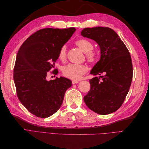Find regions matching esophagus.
Instances as JSON below:
<instances>
[{
  "mask_svg": "<svg viewBox=\"0 0 149 149\" xmlns=\"http://www.w3.org/2000/svg\"><path fill=\"white\" fill-rule=\"evenodd\" d=\"M79 83V81H76V80H73L72 81V84H77Z\"/></svg>",
  "mask_w": 149,
  "mask_h": 149,
  "instance_id": "esophagus-1",
  "label": "esophagus"
}]
</instances>
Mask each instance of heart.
<instances>
[{
  "label": "heart",
  "mask_w": 149,
  "mask_h": 149,
  "mask_svg": "<svg viewBox=\"0 0 149 149\" xmlns=\"http://www.w3.org/2000/svg\"><path fill=\"white\" fill-rule=\"evenodd\" d=\"M81 50L85 53L88 61L91 63L96 62L100 57V53L96 50H93V43L86 39L81 38L75 42ZM67 49L66 45H63L58 52V59L64 61L66 59ZM62 73L66 78L73 80H78L82 77L83 75L88 71V67L85 65H78L70 63L62 68Z\"/></svg>",
  "instance_id": "heart-1"
}]
</instances>
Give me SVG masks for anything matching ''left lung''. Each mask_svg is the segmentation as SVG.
I'll use <instances>...</instances> for the list:
<instances>
[{"instance_id":"obj_1","label":"left lung","mask_w":149,"mask_h":149,"mask_svg":"<svg viewBox=\"0 0 149 149\" xmlns=\"http://www.w3.org/2000/svg\"><path fill=\"white\" fill-rule=\"evenodd\" d=\"M81 35L100 46L101 58L91 74V88L84 97L86 106L96 113H112L122 106L132 80V63L127 48L115 31L108 27L85 28ZM103 74L104 76H101ZM100 77L102 78L101 80Z\"/></svg>"}]
</instances>
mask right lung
Here are the masks:
<instances>
[{
	"mask_svg": "<svg viewBox=\"0 0 149 149\" xmlns=\"http://www.w3.org/2000/svg\"><path fill=\"white\" fill-rule=\"evenodd\" d=\"M76 29H43L26 39L17 53L13 80L17 96L31 114L41 118L51 116L60 109L71 81L60 77L48 81L60 48ZM55 73V70H53Z\"/></svg>",
	"mask_w": 149,
	"mask_h": 149,
	"instance_id": "obj_1",
	"label": "right lung"
}]
</instances>
